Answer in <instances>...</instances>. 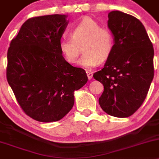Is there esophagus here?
<instances>
[{
  "label": "esophagus",
  "mask_w": 159,
  "mask_h": 159,
  "mask_svg": "<svg viewBox=\"0 0 159 159\" xmlns=\"http://www.w3.org/2000/svg\"><path fill=\"white\" fill-rule=\"evenodd\" d=\"M86 74H87V76H88L89 80H91L92 78H93V72H91V71L89 70H86Z\"/></svg>",
  "instance_id": "obj_1"
}]
</instances>
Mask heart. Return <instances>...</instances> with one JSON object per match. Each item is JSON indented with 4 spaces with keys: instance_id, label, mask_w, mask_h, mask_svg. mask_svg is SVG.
<instances>
[{
    "instance_id": "obj_1",
    "label": "heart",
    "mask_w": 159,
    "mask_h": 159,
    "mask_svg": "<svg viewBox=\"0 0 159 159\" xmlns=\"http://www.w3.org/2000/svg\"><path fill=\"white\" fill-rule=\"evenodd\" d=\"M60 49L70 64L77 61L82 50L84 52L80 64L93 67L109 58L114 48V35L89 16H85L71 30V36L62 38ZM82 49H81V48Z\"/></svg>"
}]
</instances>
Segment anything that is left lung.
<instances>
[{"instance_id": "left-lung-1", "label": "left lung", "mask_w": 159, "mask_h": 159, "mask_svg": "<svg viewBox=\"0 0 159 159\" xmlns=\"http://www.w3.org/2000/svg\"><path fill=\"white\" fill-rule=\"evenodd\" d=\"M114 48L94 79L104 86L98 98L102 110L111 116L127 117L144 102L154 76V49L144 25L123 12L108 13Z\"/></svg>"}]
</instances>
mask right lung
<instances>
[{
    "label": "right lung",
    "instance_id": "obj_1",
    "mask_svg": "<svg viewBox=\"0 0 159 159\" xmlns=\"http://www.w3.org/2000/svg\"><path fill=\"white\" fill-rule=\"evenodd\" d=\"M66 18L28 19L7 51L8 83L25 114L40 122L62 119L73 106V92L88 81L86 71L66 62L60 49Z\"/></svg>",
    "mask_w": 159,
    "mask_h": 159
}]
</instances>
